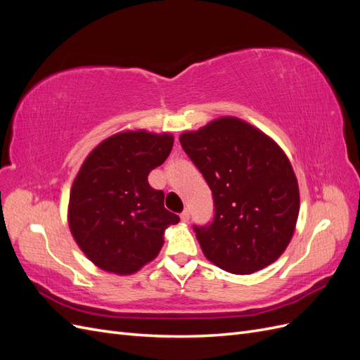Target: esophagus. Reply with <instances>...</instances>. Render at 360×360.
I'll return each mask as SVG.
<instances>
[{
    "instance_id": "1",
    "label": "esophagus",
    "mask_w": 360,
    "mask_h": 360,
    "mask_svg": "<svg viewBox=\"0 0 360 360\" xmlns=\"http://www.w3.org/2000/svg\"><path fill=\"white\" fill-rule=\"evenodd\" d=\"M189 217H191V214H189V212H188V210H183V212H181V214H180V219H181V222H188V221H189Z\"/></svg>"
}]
</instances>
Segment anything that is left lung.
I'll list each match as a JSON object with an SVG mask.
<instances>
[{
	"label": "left lung",
	"mask_w": 360,
	"mask_h": 360,
	"mask_svg": "<svg viewBox=\"0 0 360 360\" xmlns=\"http://www.w3.org/2000/svg\"><path fill=\"white\" fill-rule=\"evenodd\" d=\"M212 191L214 216L193 225L207 259L236 275L276 261L299 216V186L284 151L257 127L222 117L180 136Z\"/></svg>",
	"instance_id": "obj_1"
}]
</instances>
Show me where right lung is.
<instances>
[{
	"mask_svg": "<svg viewBox=\"0 0 360 360\" xmlns=\"http://www.w3.org/2000/svg\"><path fill=\"white\" fill-rule=\"evenodd\" d=\"M172 144L169 134L129 130L102 141L84 160L70 191L69 226L97 267L135 274L158 257L167 228L179 224L147 179Z\"/></svg>",
	"mask_w": 360,
	"mask_h": 360,
	"instance_id": "add662e5",
	"label": "right lung"
}]
</instances>
